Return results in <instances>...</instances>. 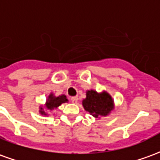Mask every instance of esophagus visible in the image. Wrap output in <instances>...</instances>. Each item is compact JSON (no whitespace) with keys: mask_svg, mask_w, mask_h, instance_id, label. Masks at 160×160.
Segmentation results:
<instances>
[{"mask_svg":"<svg viewBox=\"0 0 160 160\" xmlns=\"http://www.w3.org/2000/svg\"><path fill=\"white\" fill-rule=\"evenodd\" d=\"M71 102H72V103H77V102H78V98L77 97L71 98Z\"/></svg>","mask_w":160,"mask_h":160,"instance_id":"34e87169","label":"esophagus"}]
</instances>
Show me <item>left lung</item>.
<instances>
[{
  "instance_id": "8db88e82",
  "label": "left lung",
  "mask_w": 160,
  "mask_h": 160,
  "mask_svg": "<svg viewBox=\"0 0 160 160\" xmlns=\"http://www.w3.org/2000/svg\"><path fill=\"white\" fill-rule=\"evenodd\" d=\"M84 109L95 118L106 116L113 110V100L106 92L98 93L91 90L87 92V98L82 102Z\"/></svg>"
}]
</instances>
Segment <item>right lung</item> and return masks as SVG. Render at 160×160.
I'll use <instances>...</instances> for the list:
<instances>
[{"label":"right lung","instance_id":"obj_1","mask_svg":"<svg viewBox=\"0 0 160 160\" xmlns=\"http://www.w3.org/2000/svg\"><path fill=\"white\" fill-rule=\"evenodd\" d=\"M68 102V99L65 95H61L59 97H54L52 94H50L49 96V98L46 102V108L48 111H52L54 109H56L58 106H60L62 103H66ZM40 112L41 114L45 115V112L42 111V108L41 107L40 109Z\"/></svg>","mask_w":160,"mask_h":160}]
</instances>
